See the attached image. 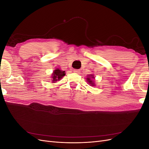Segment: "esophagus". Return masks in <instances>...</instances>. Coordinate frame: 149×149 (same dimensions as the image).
<instances>
[{"label":"esophagus","mask_w":149,"mask_h":149,"mask_svg":"<svg viewBox=\"0 0 149 149\" xmlns=\"http://www.w3.org/2000/svg\"><path fill=\"white\" fill-rule=\"evenodd\" d=\"M73 72H74V73H80V70H76V69H74L73 70Z\"/></svg>","instance_id":"obj_1"}]
</instances>
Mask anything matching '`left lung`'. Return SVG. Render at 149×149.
<instances>
[{"instance_id":"obj_1","label":"left lung","mask_w":149,"mask_h":149,"mask_svg":"<svg viewBox=\"0 0 149 149\" xmlns=\"http://www.w3.org/2000/svg\"><path fill=\"white\" fill-rule=\"evenodd\" d=\"M94 74H91L88 75V77L86 78V81L90 84V86H95V83H94Z\"/></svg>"}]
</instances>
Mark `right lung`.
<instances>
[{"mask_svg": "<svg viewBox=\"0 0 149 149\" xmlns=\"http://www.w3.org/2000/svg\"><path fill=\"white\" fill-rule=\"evenodd\" d=\"M65 71H62L59 68H56L54 71L53 72V73L52 74L51 76V80L53 83H56L57 81H59L63 77V76L65 75Z\"/></svg>", "mask_w": 149, "mask_h": 149, "instance_id": "add662e5", "label": "right lung"}]
</instances>
